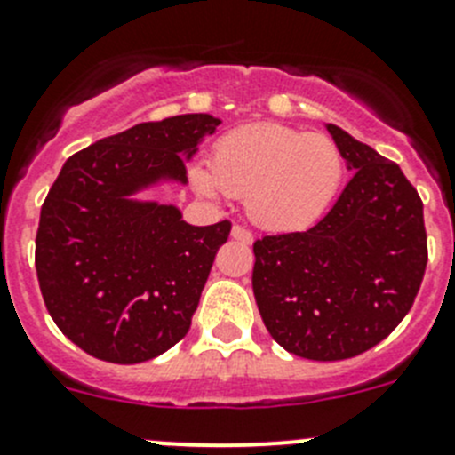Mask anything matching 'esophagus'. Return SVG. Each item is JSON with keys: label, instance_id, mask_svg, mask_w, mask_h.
I'll return each instance as SVG.
<instances>
[{"label": "esophagus", "instance_id": "1", "mask_svg": "<svg viewBox=\"0 0 455 455\" xmlns=\"http://www.w3.org/2000/svg\"><path fill=\"white\" fill-rule=\"evenodd\" d=\"M231 237L233 240H240V243H244V244H249L253 240L251 231H247V228L240 227V224H235V227L231 228Z\"/></svg>", "mask_w": 455, "mask_h": 455}]
</instances>
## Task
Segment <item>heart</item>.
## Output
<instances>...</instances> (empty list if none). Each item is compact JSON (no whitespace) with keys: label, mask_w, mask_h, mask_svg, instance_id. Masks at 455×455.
<instances>
[{"label":"heart","mask_w":455,"mask_h":455,"mask_svg":"<svg viewBox=\"0 0 455 455\" xmlns=\"http://www.w3.org/2000/svg\"><path fill=\"white\" fill-rule=\"evenodd\" d=\"M347 174L339 147L322 133L276 122L228 131L212 147L211 170L195 167L199 192L247 199L249 218L274 233L313 227L338 197Z\"/></svg>","instance_id":"obj_1"}]
</instances>
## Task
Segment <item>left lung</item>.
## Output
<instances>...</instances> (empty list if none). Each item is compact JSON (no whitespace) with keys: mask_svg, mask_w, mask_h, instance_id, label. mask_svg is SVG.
<instances>
[{"mask_svg":"<svg viewBox=\"0 0 455 455\" xmlns=\"http://www.w3.org/2000/svg\"><path fill=\"white\" fill-rule=\"evenodd\" d=\"M354 172L308 231L253 243V297L269 335L294 355L345 360L386 339L427 269L424 204L396 163L326 124Z\"/></svg>","mask_w":455,"mask_h":455,"instance_id":"8db88e82","label":"left lung"}]
</instances>
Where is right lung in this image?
<instances>
[{
  "label": "right lung",
  "mask_w": 455,
  "mask_h": 455,
  "mask_svg": "<svg viewBox=\"0 0 455 455\" xmlns=\"http://www.w3.org/2000/svg\"><path fill=\"white\" fill-rule=\"evenodd\" d=\"M220 124L206 113L142 122L76 151L49 188L36 235L40 292L85 354L136 365L190 331L231 222L192 227L177 206L133 195L186 186V161Z\"/></svg>",
  "instance_id": "obj_1"
}]
</instances>
